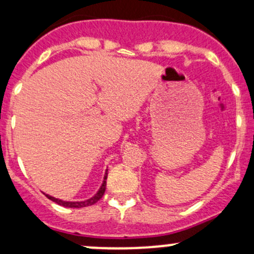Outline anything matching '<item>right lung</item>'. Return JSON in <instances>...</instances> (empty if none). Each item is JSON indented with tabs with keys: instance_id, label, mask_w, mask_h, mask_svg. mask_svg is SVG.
<instances>
[{
	"instance_id": "add662e5",
	"label": "right lung",
	"mask_w": 254,
	"mask_h": 254,
	"mask_svg": "<svg viewBox=\"0 0 254 254\" xmlns=\"http://www.w3.org/2000/svg\"><path fill=\"white\" fill-rule=\"evenodd\" d=\"M108 171V170H107ZM107 175L108 173L106 172V176H104V181H103V184H102V187L99 188V190L97 191V194L94 196H92V198L87 199V200H83V201H64V200H60V199H56L54 198V196L51 195H48V194H45V195L48 196L50 200L55 201L56 204H59V205L61 206H65V207H84V206H89V205H93V204H96L97 201L99 200V199L103 196L104 191H106V186H107Z\"/></svg>"
}]
</instances>
